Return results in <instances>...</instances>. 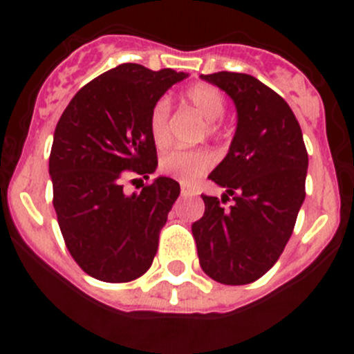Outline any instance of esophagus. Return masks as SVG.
Instances as JSON below:
<instances>
[{
    "label": "esophagus",
    "mask_w": 354,
    "mask_h": 354,
    "mask_svg": "<svg viewBox=\"0 0 354 354\" xmlns=\"http://www.w3.org/2000/svg\"><path fill=\"white\" fill-rule=\"evenodd\" d=\"M181 195H183V197H195V195H197V190L188 187V185H181Z\"/></svg>",
    "instance_id": "esophagus-1"
}]
</instances>
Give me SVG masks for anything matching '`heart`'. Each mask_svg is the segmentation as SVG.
<instances>
[{"label": "heart", "instance_id": "1", "mask_svg": "<svg viewBox=\"0 0 354 354\" xmlns=\"http://www.w3.org/2000/svg\"><path fill=\"white\" fill-rule=\"evenodd\" d=\"M185 101L207 121V133L216 137L219 123L226 111V97L217 87L209 84H195L185 92ZM171 104L159 99L149 114V131L157 149H166L171 142L169 130ZM214 156L207 149H174L160 157L159 169L166 176L183 185H192L212 167Z\"/></svg>", "mask_w": 354, "mask_h": 354}]
</instances>
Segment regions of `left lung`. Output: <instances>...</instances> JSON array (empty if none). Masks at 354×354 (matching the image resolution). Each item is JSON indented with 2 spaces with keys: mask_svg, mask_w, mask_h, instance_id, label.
<instances>
[{
  "mask_svg": "<svg viewBox=\"0 0 354 354\" xmlns=\"http://www.w3.org/2000/svg\"><path fill=\"white\" fill-rule=\"evenodd\" d=\"M234 101L236 133L209 174L226 188L223 203L202 195L205 212L192 224L200 267L230 286L260 279L284 252L305 200L308 154L301 128L279 94L246 73L200 75Z\"/></svg>",
  "mask_w": 354,
  "mask_h": 354,
  "instance_id": "left-lung-1",
  "label": "left lung"
}]
</instances>
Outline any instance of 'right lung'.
Instances as JSON below:
<instances>
[{
  "instance_id": "add662e5",
  "label": "right lung",
  "mask_w": 354,
  "mask_h": 354,
  "mask_svg": "<svg viewBox=\"0 0 354 354\" xmlns=\"http://www.w3.org/2000/svg\"><path fill=\"white\" fill-rule=\"evenodd\" d=\"M187 77L123 63L84 85L56 124L49 156L53 205L68 252L95 279L128 283L152 266L180 185L159 176L128 195L124 181L147 180L156 171L149 114Z\"/></svg>"
}]
</instances>
